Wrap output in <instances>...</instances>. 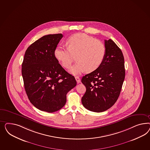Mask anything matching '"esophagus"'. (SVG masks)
I'll list each match as a JSON object with an SVG mask.
<instances>
[{"mask_svg":"<svg viewBox=\"0 0 150 150\" xmlns=\"http://www.w3.org/2000/svg\"><path fill=\"white\" fill-rule=\"evenodd\" d=\"M75 79H76V81L77 82V83H79L81 82V80H80V77H79V76H76L75 77Z\"/></svg>","mask_w":150,"mask_h":150,"instance_id":"esophagus-1","label":"esophagus"}]
</instances>
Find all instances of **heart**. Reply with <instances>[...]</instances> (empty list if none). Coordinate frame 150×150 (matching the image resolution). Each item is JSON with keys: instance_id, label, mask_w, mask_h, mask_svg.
I'll return each mask as SVG.
<instances>
[{"instance_id": "heart-1", "label": "heart", "mask_w": 150, "mask_h": 150, "mask_svg": "<svg viewBox=\"0 0 150 150\" xmlns=\"http://www.w3.org/2000/svg\"><path fill=\"white\" fill-rule=\"evenodd\" d=\"M67 48L58 45L54 50L55 58L65 68H69L76 56V63L70 69L74 75L86 71L92 72L100 67L105 59L104 43L85 33H77L68 39Z\"/></svg>"}]
</instances>
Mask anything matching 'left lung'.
<instances>
[{
  "label": "left lung",
  "instance_id": "8db88e82",
  "mask_svg": "<svg viewBox=\"0 0 150 150\" xmlns=\"http://www.w3.org/2000/svg\"><path fill=\"white\" fill-rule=\"evenodd\" d=\"M106 54L100 67L81 79L86 91L82 97L83 105L94 112L112 107L120 95L125 71L123 53L113 41L105 40Z\"/></svg>",
  "mask_w": 150,
  "mask_h": 150
}]
</instances>
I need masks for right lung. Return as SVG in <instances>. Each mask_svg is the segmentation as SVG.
Wrapping results in <instances>:
<instances>
[{
  "label": "right lung",
  "mask_w": 150,
  "mask_h": 150,
  "mask_svg": "<svg viewBox=\"0 0 150 150\" xmlns=\"http://www.w3.org/2000/svg\"><path fill=\"white\" fill-rule=\"evenodd\" d=\"M61 33L44 36L26 50L22 64L25 89L30 102L37 109L53 113L63 108L67 94L76 85L54 56Z\"/></svg>",
  "instance_id": "add662e5"
}]
</instances>
